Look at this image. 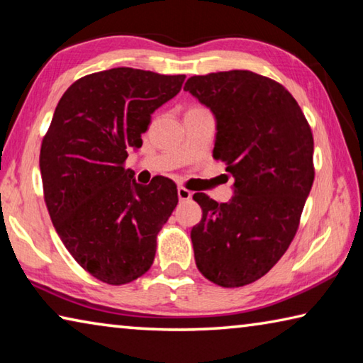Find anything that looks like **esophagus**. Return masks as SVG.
Instances as JSON below:
<instances>
[{
  "label": "esophagus",
  "instance_id": "1",
  "mask_svg": "<svg viewBox=\"0 0 363 363\" xmlns=\"http://www.w3.org/2000/svg\"><path fill=\"white\" fill-rule=\"evenodd\" d=\"M177 196H179L181 201H187L192 199V192L187 190L186 187H177Z\"/></svg>",
  "mask_w": 363,
  "mask_h": 363
}]
</instances>
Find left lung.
<instances>
[{"label": "left lung", "instance_id": "8db88e82", "mask_svg": "<svg viewBox=\"0 0 363 363\" xmlns=\"http://www.w3.org/2000/svg\"><path fill=\"white\" fill-rule=\"evenodd\" d=\"M216 116L213 157L233 176V195L218 203L195 194L203 216L190 232L196 267L224 288L253 284L290 247L314 182V138L294 97L250 70L187 79Z\"/></svg>", "mask_w": 363, "mask_h": 363}]
</instances>
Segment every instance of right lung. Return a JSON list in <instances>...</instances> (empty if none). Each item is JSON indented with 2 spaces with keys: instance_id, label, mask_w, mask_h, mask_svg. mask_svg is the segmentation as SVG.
I'll list each match as a JSON object with an SVG mask.
<instances>
[{
  "instance_id": "add662e5",
  "label": "right lung",
  "mask_w": 363,
  "mask_h": 363,
  "mask_svg": "<svg viewBox=\"0 0 363 363\" xmlns=\"http://www.w3.org/2000/svg\"><path fill=\"white\" fill-rule=\"evenodd\" d=\"M184 79L130 67L91 73L60 97L43 138L40 171L54 229L104 284H130L150 269L158 232L177 205L173 181L160 176L140 186L125 162Z\"/></svg>"
}]
</instances>
